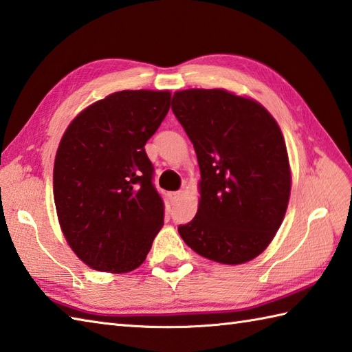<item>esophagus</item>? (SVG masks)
<instances>
[{
	"mask_svg": "<svg viewBox=\"0 0 352 352\" xmlns=\"http://www.w3.org/2000/svg\"><path fill=\"white\" fill-rule=\"evenodd\" d=\"M168 198H169L170 203H177V201L182 198V192H180V190H177V192H169V193H168Z\"/></svg>",
	"mask_w": 352,
	"mask_h": 352,
	"instance_id": "obj_1",
	"label": "esophagus"
}]
</instances>
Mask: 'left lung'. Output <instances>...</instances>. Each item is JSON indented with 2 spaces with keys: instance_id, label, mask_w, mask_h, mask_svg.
<instances>
[{
  "instance_id": "obj_1",
  "label": "left lung",
  "mask_w": 352,
  "mask_h": 352,
  "mask_svg": "<svg viewBox=\"0 0 352 352\" xmlns=\"http://www.w3.org/2000/svg\"><path fill=\"white\" fill-rule=\"evenodd\" d=\"M172 111L201 170L198 212L178 233L199 256L218 263L256 258L278 231L290 197L278 124L257 101L223 89L178 91Z\"/></svg>"
}]
</instances>
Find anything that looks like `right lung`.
I'll return each mask as SVG.
<instances>
[{
  "mask_svg": "<svg viewBox=\"0 0 352 352\" xmlns=\"http://www.w3.org/2000/svg\"><path fill=\"white\" fill-rule=\"evenodd\" d=\"M170 107L168 91H121L74 119L54 162V203L65 239L95 271L139 267L163 226L148 139Z\"/></svg>",
  "mask_w": 352,
  "mask_h": 352,
  "instance_id": "right-lung-1",
  "label": "right lung"
}]
</instances>
